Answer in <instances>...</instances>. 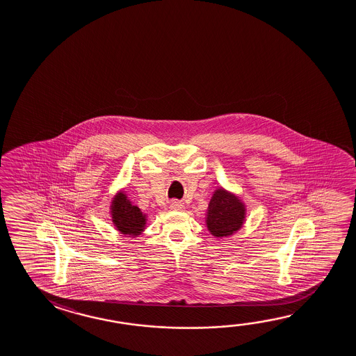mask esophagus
<instances>
[{"instance_id": "34e87169", "label": "esophagus", "mask_w": 356, "mask_h": 356, "mask_svg": "<svg viewBox=\"0 0 356 356\" xmlns=\"http://www.w3.org/2000/svg\"><path fill=\"white\" fill-rule=\"evenodd\" d=\"M170 209H171V210L180 211L184 209V204H181L180 201H172V202L170 204Z\"/></svg>"}]
</instances>
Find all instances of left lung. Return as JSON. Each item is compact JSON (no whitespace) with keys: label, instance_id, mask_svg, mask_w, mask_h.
<instances>
[{"label":"left lung","instance_id":"obj_1","mask_svg":"<svg viewBox=\"0 0 356 356\" xmlns=\"http://www.w3.org/2000/svg\"><path fill=\"white\" fill-rule=\"evenodd\" d=\"M245 207L234 193L222 187L217 188L211 198L206 225L211 234L222 238L234 234L245 221Z\"/></svg>","mask_w":356,"mask_h":356}]
</instances>
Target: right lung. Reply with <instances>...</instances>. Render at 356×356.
I'll return each mask as SVG.
<instances>
[{"instance_id":"obj_1","label":"right lung","mask_w":356,"mask_h":356,"mask_svg":"<svg viewBox=\"0 0 356 356\" xmlns=\"http://www.w3.org/2000/svg\"><path fill=\"white\" fill-rule=\"evenodd\" d=\"M111 213L113 223L122 234L135 237L145 228L146 216L138 206L131 204L124 193H118L113 200Z\"/></svg>"}]
</instances>
